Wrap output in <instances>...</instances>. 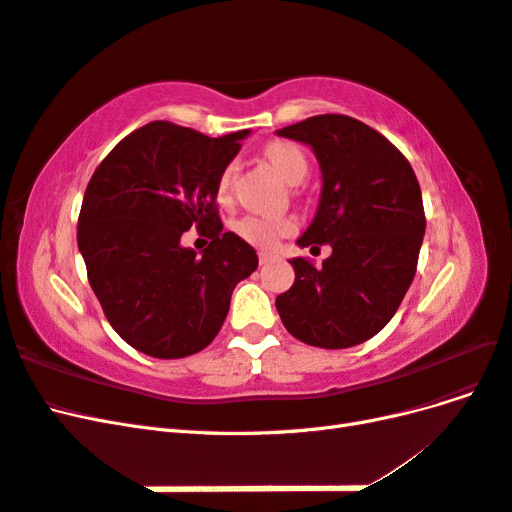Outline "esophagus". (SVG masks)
<instances>
[{
    "mask_svg": "<svg viewBox=\"0 0 512 512\" xmlns=\"http://www.w3.org/2000/svg\"><path fill=\"white\" fill-rule=\"evenodd\" d=\"M273 260V254L271 252H260L258 254V262L260 265H267V262H271Z\"/></svg>",
    "mask_w": 512,
    "mask_h": 512,
    "instance_id": "34e87169",
    "label": "esophagus"
}]
</instances>
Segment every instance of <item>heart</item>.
<instances>
[{"instance_id": "obj_1", "label": "heart", "mask_w": 512, "mask_h": 512, "mask_svg": "<svg viewBox=\"0 0 512 512\" xmlns=\"http://www.w3.org/2000/svg\"><path fill=\"white\" fill-rule=\"evenodd\" d=\"M267 158L271 164L280 170V175L297 185L305 181L309 173V162L305 151L288 141H275L269 143L267 149ZM237 162H228L218 175V183H215V192H218L220 200H226L232 192V185H235L237 179ZM297 230V224L290 218H265V215H243L241 220L235 222V232L245 241L254 247H260V250H273L277 247L284 237H290L292 232Z\"/></svg>"}]
</instances>
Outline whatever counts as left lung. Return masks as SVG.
<instances>
[{
  "instance_id": "obj_1",
  "label": "left lung",
  "mask_w": 512,
  "mask_h": 512,
  "mask_svg": "<svg viewBox=\"0 0 512 512\" xmlns=\"http://www.w3.org/2000/svg\"><path fill=\"white\" fill-rule=\"evenodd\" d=\"M314 149L318 213L301 247L329 243L316 269L292 258L294 284L275 299L284 327L309 346H359L395 316L414 280L425 235L421 185L389 138L348 115H316L277 130Z\"/></svg>"
}]
</instances>
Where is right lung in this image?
<instances>
[{
	"label": "right lung",
	"mask_w": 512,
	"mask_h": 512,
	"mask_svg": "<svg viewBox=\"0 0 512 512\" xmlns=\"http://www.w3.org/2000/svg\"><path fill=\"white\" fill-rule=\"evenodd\" d=\"M247 134L151 121L91 175L76 239L106 320L138 352L183 359L207 348L232 290L256 271L254 247L224 230L215 205L220 170ZM192 225L210 239L203 257L180 245Z\"/></svg>",
	"instance_id": "1"
}]
</instances>
